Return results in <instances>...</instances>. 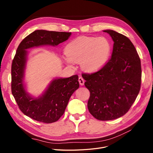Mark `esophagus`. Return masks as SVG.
Listing matches in <instances>:
<instances>
[{"label":"esophagus","instance_id":"esophagus-1","mask_svg":"<svg viewBox=\"0 0 153 153\" xmlns=\"http://www.w3.org/2000/svg\"><path fill=\"white\" fill-rule=\"evenodd\" d=\"M78 82H79V84L80 85H83L84 84L85 80H84V78L80 76V77H79V78H78Z\"/></svg>","mask_w":153,"mask_h":153}]
</instances>
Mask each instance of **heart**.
Returning <instances> with one entry per match:
<instances>
[{
  "instance_id": "1",
  "label": "heart",
  "mask_w": 153,
  "mask_h": 153,
  "mask_svg": "<svg viewBox=\"0 0 153 153\" xmlns=\"http://www.w3.org/2000/svg\"><path fill=\"white\" fill-rule=\"evenodd\" d=\"M111 49L110 41L104 37L80 36L66 45V55L63 59L71 66H73L75 62H80L82 69L94 73L106 65Z\"/></svg>"
}]
</instances>
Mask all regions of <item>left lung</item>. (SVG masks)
Masks as SVG:
<instances>
[{"mask_svg":"<svg viewBox=\"0 0 153 153\" xmlns=\"http://www.w3.org/2000/svg\"><path fill=\"white\" fill-rule=\"evenodd\" d=\"M103 32L114 42L112 57L100 70L82 76L90 92L89 112L100 121H109L131 108L140 89L142 69L139 55L126 36L112 30Z\"/></svg>","mask_w":153,"mask_h":153,"instance_id":"1","label":"left lung"}]
</instances>
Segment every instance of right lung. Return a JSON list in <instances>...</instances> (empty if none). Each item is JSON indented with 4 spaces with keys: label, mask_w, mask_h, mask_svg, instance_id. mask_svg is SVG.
Returning <instances> with one entry per match:
<instances>
[{
    "label": "right lung",
    "mask_w": 153,
    "mask_h": 153,
    "mask_svg": "<svg viewBox=\"0 0 153 153\" xmlns=\"http://www.w3.org/2000/svg\"><path fill=\"white\" fill-rule=\"evenodd\" d=\"M71 32L37 30L22 41L11 65V92L20 110L37 121L52 123L58 121L68 105L71 96L78 87V75L56 78L50 83L42 96L32 98L25 91L24 76L26 49L42 45L57 46L66 41Z\"/></svg>",
    "instance_id": "obj_1"
}]
</instances>
